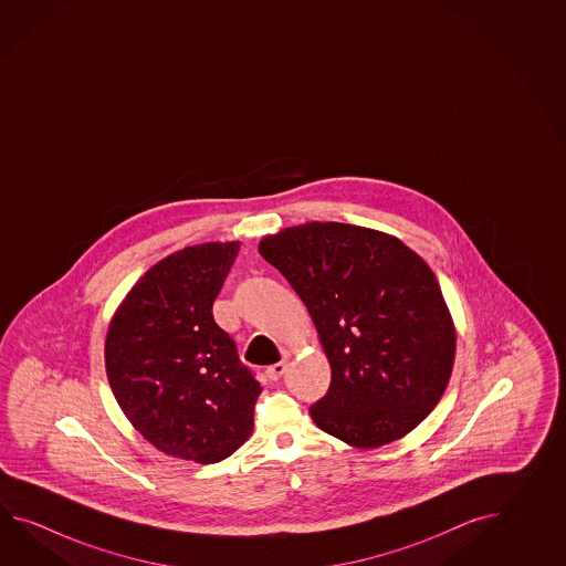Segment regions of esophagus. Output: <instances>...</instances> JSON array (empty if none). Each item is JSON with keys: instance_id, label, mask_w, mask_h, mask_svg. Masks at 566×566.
I'll list each match as a JSON object with an SVG mask.
<instances>
[{"instance_id": "esophagus-1", "label": "esophagus", "mask_w": 566, "mask_h": 566, "mask_svg": "<svg viewBox=\"0 0 566 566\" xmlns=\"http://www.w3.org/2000/svg\"><path fill=\"white\" fill-rule=\"evenodd\" d=\"M285 370H287V361H277V364H273V366L266 368V378H269V380H279V378L285 374Z\"/></svg>"}]
</instances>
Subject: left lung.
Returning a JSON list of instances; mask_svg holds the SVG:
<instances>
[{"label":"left lung","mask_w":566,"mask_h":566,"mask_svg":"<svg viewBox=\"0 0 566 566\" xmlns=\"http://www.w3.org/2000/svg\"><path fill=\"white\" fill-rule=\"evenodd\" d=\"M259 253L305 303L329 360V390L310 409L322 431L376 449L429 417L451 378L455 325L419 254L342 222L289 227Z\"/></svg>","instance_id":"8db88e82"}]
</instances>
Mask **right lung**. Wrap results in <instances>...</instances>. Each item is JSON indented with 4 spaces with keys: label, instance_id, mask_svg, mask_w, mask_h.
<instances>
[{
    "label": "right lung",
    "instance_id": "1",
    "mask_svg": "<svg viewBox=\"0 0 566 566\" xmlns=\"http://www.w3.org/2000/svg\"><path fill=\"white\" fill-rule=\"evenodd\" d=\"M241 242L186 247L151 266L108 324V385L159 451L196 463L232 455L253 433L261 385L212 315Z\"/></svg>",
    "mask_w": 566,
    "mask_h": 566
}]
</instances>
